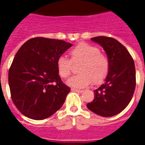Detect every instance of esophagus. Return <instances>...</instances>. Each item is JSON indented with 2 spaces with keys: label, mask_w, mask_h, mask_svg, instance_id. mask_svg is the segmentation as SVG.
I'll use <instances>...</instances> for the list:
<instances>
[{
  "label": "esophagus",
  "mask_w": 145,
  "mask_h": 145,
  "mask_svg": "<svg viewBox=\"0 0 145 145\" xmlns=\"http://www.w3.org/2000/svg\"><path fill=\"white\" fill-rule=\"evenodd\" d=\"M71 91H75V92H78V93H82V92H83V90H80V89H76V88H71Z\"/></svg>",
  "instance_id": "1"
}]
</instances>
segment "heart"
<instances>
[{
  "label": "heart",
  "instance_id": "b5f03b06",
  "mask_svg": "<svg viewBox=\"0 0 145 145\" xmlns=\"http://www.w3.org/2000/svg\"><path fill=\"white\" fill-rule=\"evenodd\" d=\"M71 60L61 56L57 60V68L62 78H67L72 72V63H80L78 75L71 78L67 85L74 88H84L93 82L101 84L108 75L110 67L109 58L100 53L99 48L82 42L70 51Z\"/></svg>",
  "mask_w": 145,
  "mask_h": 145
}]
</instances>
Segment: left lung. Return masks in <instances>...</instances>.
<instances>
[{
  "label": "left lung",
  "instance_id": "8db88e82",
  "mask_svg": "<svg viewBox=\"0 0 145 145\" xmlns=\"http://www.w3.org/2000/svg\"><path fill=\"white\" fill-rule=\"evenodd\" d=\"M103 46L110 67L106 82L94 90V99L87 104L91 112L109 117L122 112L130 103L136 86V72L133 58L123 45L106 36L91 38Z\"/></svg>",
  "mask_w": 145,
  "mask_h": 145
}]
</instances>
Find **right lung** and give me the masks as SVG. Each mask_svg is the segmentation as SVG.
Masks as SVG:
<instances>
[{"instance_id": "obj_1", "label": "right lung", "mask_w": 145, "mask_h": 145, "mask_svg": "<svg viewBox=\"0 0 145 145\" xmlns=\"http://www.w3.org/2000/svg\"><path fill=\"white\" fill-rule=\"evenodd\" d=\"M72 46L60 39L36 37L24 43L8 72L11 99L24 116L44 120L57 112L71 88L63 84L57 60Z\"/></svg>"}]
</instances>
